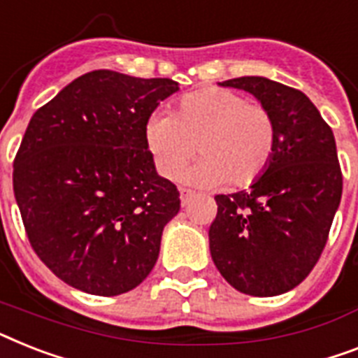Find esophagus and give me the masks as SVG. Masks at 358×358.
<instances>
[{
	"label": "esophagus",
	"instance_id": "obj_1",
	"mask_svg": "<svg viewBox=\"0 0 358 358\" xmlns=\"http://www.w3.org/2000/svg\"><path fill=\"white\" fill-rule=\"evenodd\" d=\"M180 199H182V206H187L194 199V193L189 189H180Z\"/></svg>",
	"mask_w": 358,
	"mask_h": 358
}]
</instances>
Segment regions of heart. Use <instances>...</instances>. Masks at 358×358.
<instances>
[{
    "instance_id": "b5f03b06",
    "label": "heart",
    "mask_w": 358,
    "mask_h": 358,
    "mask_svg": "<svg viewBox=\"0 0 358 358\" xmlns=\"http://www.w3.org/2000/svg\"><path fill=\"white\" fill-rule=\"evenodd\" d=\"M145 145L164 178L174 180L194 156L185 180L196 185L248 187L266 173L278 147L274 115L263 104L224 88L189 94L171 115L156 113L145 127Z\"/></svg>"
}]
</instances>
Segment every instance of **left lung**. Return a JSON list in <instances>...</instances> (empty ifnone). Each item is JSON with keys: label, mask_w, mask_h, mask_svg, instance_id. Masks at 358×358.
I'll use <instances>...</instances> for the list:
<instances>
[{"label": "left lung", "mask_w": 358, "mask_h": 358, "mask_svg": "<svg viewBox=\"0 0 358 358\" xmlns=\"http://www.w3.org/2000/svg\"><path fill=\"white\" fill-rule=\"evenodd\" d=\"M220 86L245 90L270 110L278 147L250 189L215 196L211 257L239 292L283 294L318 263L342 199L335 136L300 90L264 77L229 78Z\"/></svg>", "instance_id": "1"}]
</instances>
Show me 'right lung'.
Returning <instances> with one entry per match:
<instances>
[{
    "mask_svg": "<svg viewBox=\"0 0 358 358\" xmlns=\"http://www.w3.org/2000/svg\"><path fill=\"white\" fill-rule=\"evenodd\" d=\"M174 92L173 78L97 69L29 121L14 158V196L29 243L64 283L117 296L150 274L180 193L156 173L145 127Z\"/></svg>",
    "mask_w": 358,
    "mask_h": 358,
    "instance_id": "obj_1",
    "label": "right lung"
}]
</instances>
